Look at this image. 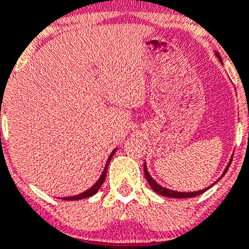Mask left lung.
Returning a JSON list of instances; mask_svg holds the SVG:
<instances>
[{
	"label": "left lung",
	"instance_id": "left-lung-1",
	"mask_svg": "<svg viewBox=\"0 0 249 249\" xmlns=\"http://www.w3.org/2000/svg\"><path fill=\"white\" fill-rule=\"evenodd\" d=\"M214 53H215L216 58H218V59L220 60V63H223V60H221L220 54H219L218 52H214ZM231 160H232V158L230 159V161H229V164H228V165H226L225 170H224L223 175H221L220 178H219V180H220V178H223V176L226 174V171H228L229 166H230V164H231ZM143 168H144V169H143V170H144V176H146L147 181H148V183H149V186H151V187H152V190H153L154 192H157V194H158V195H160V196L170 197V198H192V197H196V196H199V195L204 194V192H206L207 190L211 189L212 186H213L214 183H215V182L212 183V185L209 186V187H206V189H203V190H199V191H194V192H178V191H173V190L166 189V187H163V186L159 185V183L157 182V181L154 180V178H152L151 175H149L148 170H147L146 163L143 164Z\"/></svg>",
	"mask_w": 249,
	"mask_h": 249
}]
</instances>
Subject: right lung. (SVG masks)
I'll return each instance as SVG.
<instances>
[{"label": "right lung", "instance_id": "add662e5", "mask_svg": "<svg viewBox=\"0 0 249 249\" xmlns=\"http://www.w3.org/2000/svg\"><path fill=\"white\" fill-rule=\"evenodd\" d=\"M115 151H117V148L113 149V152H112V153H110V156L108 157L107 163H106L105 169H103V173L101 174L100 178H98V180L96 181V183L92 186V187H90V189H89V190H86V191L83 192V194L76 195V196H73V197H66V198H63V199H66V201H78V199L89 198V197H91V196H93V195H95V194H97L98 190H100V189H101V186H102V183L105 182V180H106V174H107L108 164H109V161H110V159H112V157L114 156Z\"/></svg>", "mask_w": 249, "mask_h": 249}]
</instances>
